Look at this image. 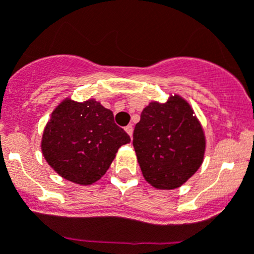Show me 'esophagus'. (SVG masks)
I'll return each mask as SVG.
<instances>
[{
	"label": "esophagus",
	"mask_w": 254,
	"mask_h": 254,
	"mask_svg": "<svg viewBox=\"0 0 254 254\" xmlns=\"http://www.w3.org/2000/svg\"><path fill=\"white\" fill-rule=\"evenodd\" d=\"M125 129H126V132L128 133V136L132 137V133H133V127H132L131 125H128L127 127H125Z\"/></svg>",
	"instance_id": "1"
}]
</instances>
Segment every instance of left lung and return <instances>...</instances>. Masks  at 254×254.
I'll return each mask as SVG.
<instances>
[{"label":"left lung","mask_w":254,"mask_h":254,"mask_svg":"<svg viewBox=\"0 0 254 254\" xmlns=\"http://www.w3.org/2000/svg\"><path fill=\"white\" fill-rule=\"evenodd\" d=\"M133 147L148 184L156 189H176L203 164L205 134L190 104L175 94L143 109L134 127Z\"/></svg>","instance_id":"8db88e82"}]
</instances>
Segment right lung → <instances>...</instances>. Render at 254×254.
<instances>
[{"mask_svg":"<svg viewBox=\"0 0 254 254\" xmlns=\"http://www.w3.org/2000/svg\"><path fill=\"white\" fill-rule=\"evenodd\" d=\"M129 141L128 134L115 123L112 111L99 102L79 103L66 98L46 123L41 151L62 178L90 185L107 173L118 148Z\"/></svg>","mask_w":254,"mask_h":254,"instance_id":"1","label":"right lung"}]
</instances>
